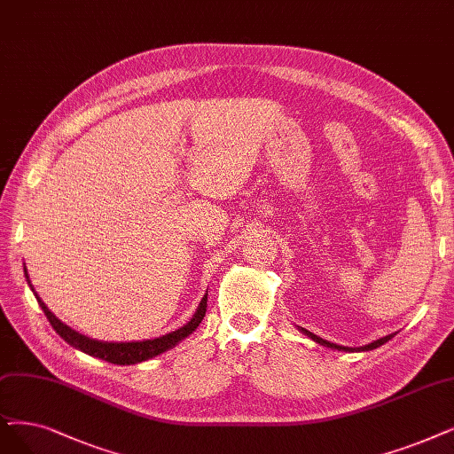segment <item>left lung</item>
<instances>
[{"label":"left lung","mask_w":454,"mask_h":454,"mask_svg":"<svg viewBox=\"0 0 454 454\" xmlns=\"http://www.w3.org/2000/svg\"><path fill=\"white\" fill-rule=\"evenodd\" d=\"M301 332L307 335V337H311L315 342H318V344H322V347H328V348H337V350H342V352H361V350H372V348H378V347H382L384 342H387L391 337H395V333H391V335H386V337H382V339H378V340H374V342H371V344H365V347H361V348H348V347H339V344H333V342H328V340H324V339H320V337H317L315 333H311V332H307V330H303L301 328Z\"/></svg>","instance_id":"obj_1"}]
</instances>
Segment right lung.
Segmentation results:
<instances>
[{
	"label": "right lung",
	"mask_w": 454,
	"mask_h": 454,
	"mask_svg": "<svg viewBox=\"0 0 454 454\" xmlns=\"http://www.w3.org/2000/svg\"><path fill=\"white\" fill-rule=\"evenodd\" d=\"M26 279L31 286V281H29V276H27V270H26ZM35 298H37L41 309L44 311L46 318L50 320L51 328L56 330V333L65 339L70 347H74L89 356H95L98 359H104L107 361V364H114V365H134V364H141V361L145 359H151L161 352H166L168 348H173L176 342H180L183 339H186L192 332H195V328L199 324H201V320L205 318V313H207V296L201 300V303H199L197 311L193 315V318L184 324L183 328H178L176 332H171L164 337H158V339H151V340H139V342H100V340H93L89 339L85 335H80L78 332L70 330L68 325H65L59 318H56V315H53L48 307L44 305V301L37 296V293H35V288L31 286Z\"/></svg>",
	"instance_id": "add662e5"
}]
</instances>
